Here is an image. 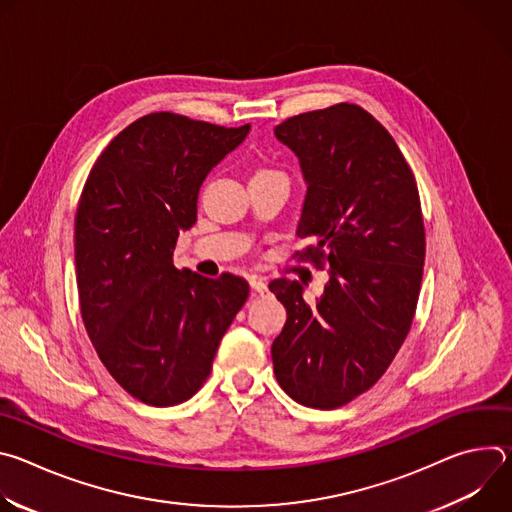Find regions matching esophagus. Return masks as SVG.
I'll use <instances>...</instances> for the list:
<instances>
[{"label":"esophagus","instance_id":"34e87169","mask_svg":"<svg viewBox=\"0 0 512 512\" xmlns=\"http://www.w3.org/2000/svg\"><path fill=\"white\" fill-rule=\"evenodd\" d=\"M251 287H253V291L257 296H267V291H269V287H267V283H265V279L263 277H251Z\"/></svg>","mask_w":512,"mask_h":512}]
</instances>
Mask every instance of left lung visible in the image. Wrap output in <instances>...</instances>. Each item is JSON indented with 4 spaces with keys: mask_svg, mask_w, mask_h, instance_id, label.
Instances as JSON below:
<instances>
[{
    "mask_svg": "<svg viewBox=\"0 0 512 512\" xmlns=\"http://www.w3.org/2000/svg\"><path fill=\"white\" fill-rule=\"evenodd\" d=\"M275 135L308 182L298 237L312 245L296 255L330 267V281L314 306L300 281L269 283L287 310L273 373L294 401L336 409L385 375L409 334L425 261L419 190L391 133L354 103L289 117Z\"/></svg>",
    "mask_w": 512,
    "mask_h": 512,
    "instance_id": "left-lung-1",
    "label": "left lung"
}]
</instances>
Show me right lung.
Masks as SVG:
<instances>
[{"instance_id":"obj_1","label":"right lung","mask_w":512,"mask_h":512,"mask_svg":"<svg viewBox=\"0 0 512 512\" xmlns=\"http://www.w3.org/2000/svg\"><path fill=\"white\" fill-rule=\"evenodd\" d=\"M249 129L143 115L111 139L81 192V316L109 375L145 405L184 403L206 383L249 298L239 275L210 279L172 263L180 231L196 223L202 180Z\"/></svg>"}]
</instances>
